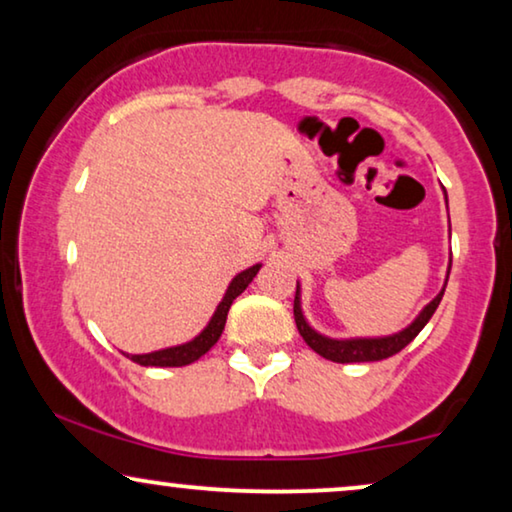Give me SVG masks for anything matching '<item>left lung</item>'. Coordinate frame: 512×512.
<instances>
[{
  "label": "left lung",
  "mask_w": 512,
  "mask_h": 512,
  "mask_svg": "<svg viewBox=\"0 0 512 512\" xmlns=\"http://www.w3.org/2000/svg\"><path fill=\"white\" fill-rule=\"evenodd\" d=\"M447 275H450V270H447ZM443 293H445V286H443V291H440L438 296L433 298L422 312H419V317L412 321L408 328H403L401 333L387 335V338L333 340V338H326V335L317 333L310 324H307L305 317H303V310H300V286H296V300H293V317H296V326H298L300 335H303V340L314 349V352H317L319 356H324V359H328V361H335V363L382 361V359H389V356L398 354L405 345H410V342L417 338L419 331H422V328L429 324V319L433 317V312H436L440 300H443Z\"/></svg>",
  "instance_id": "1"
}]
</instances>
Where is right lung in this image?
<instances>
[{
	"label": "right lung",
	"instance_id": "right-lung-1",
	"mask_svg": "<svg viewBox=\"0 0 512 512\" xmlns=\"http://www.w3.org/2000/svg\"><path fill=\"white\" fill-rule=\"evenodd\" d=\"M258 270H261V263L251 265V268L240 272V275L230 282L226 296H223L219 307H216L214 317L209 319L207 328L198 335V338L186 342V345L158 349V352H151V354H125V356L135 363H139V366H156V368H179V366H188V363L198 361L200 356L207 354L209 349L216 345V340L221 338L223 326H226V319H228L230 305H233V300L240 296L244 289H247V286L251 284V279L256 277Z\"/></svg>",
	"mask_w": 512,
	"mask_h": 512
}]
</instances>
